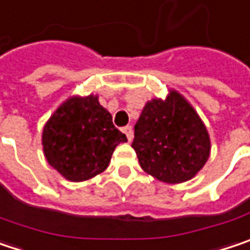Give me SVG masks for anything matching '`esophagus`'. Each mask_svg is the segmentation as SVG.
Listing matches in <instances>:
<instances>
[{"label":"esophagus","mask_w":250,"mask_h":250,"mask_svg":"<svg viewBox=\"0 0 250 250\" xmlns=\"http://www.w3.org/2000/svg\"><path fill=\"white\" fill-rule=\"evenodd\" d=\"M122 132L126 135V138H128V141H129V142L132 141V136H134L132 126H129V125H128V126H124V128H122Z\"/></svg>","instance_id":"1"}]
</instances>
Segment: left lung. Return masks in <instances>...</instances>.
Returning <instances> with one entry per match:
<instances>
[{
  "instance_id": "left-lung-1",
  "label": "left lung",
  "mask_w": 250,
  "mask_h": 250,
  "mask_svg": "<svg viewBox=\"0 0 250 250\" xmlns=\"http://www.w3.org/2000/svg\"><path fill=\"white\" fill-rule=\"evenodd\" d=\"M132 148L146 173L165 184H182L204 168L210 138L189 101L170 89L165 99L145 104L135 124Z\"/></svg>"
}]
</instances>
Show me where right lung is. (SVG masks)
Returning <instances> with one entry per match:
<instances>
[{
	"label": "right lung",
	"mask_w": 250,
	"mask_h": 250,
	"mask_svg": "<svg viewBox=\"0 0 250 250\" xmlns=\"http://www.w3.org/2000/svg\"><path fill=\"white\" fill-rule=\"evenodd\" d=\"M125 141V134L114 126L112 115L92 94L63 101L42 129L45 159L72 182L104 172L116 146Z\"/></svg>",
	"instance_id": "add662e5"
}]
</instances>
